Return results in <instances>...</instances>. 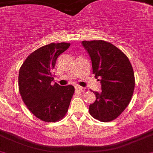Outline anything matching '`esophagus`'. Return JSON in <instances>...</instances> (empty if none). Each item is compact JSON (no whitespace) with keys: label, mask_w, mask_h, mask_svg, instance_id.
Listing matches in <instances>:
<instances>
[{"label":"esophagus","mask_w":153,"mask_h":153,"mask_svg":"<svg viewBox=\"0 0 153 153\" xmlns=\"http://www.w3.org/2000/svg\"><path fill=\"white\" fill-rule=\"evenodd\" d=\"M75 89L78 90V91H82V90L84 89V88H82V87L81 86H78V85H76V86H75Z\"/></svg>","instance_id":"obj_1"}]
</instances>
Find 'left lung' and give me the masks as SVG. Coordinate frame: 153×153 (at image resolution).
I'll list each match as a JSON object with an SVG mask.
<instances>
[{"mask_svg":"<svg viewBox=\"0 0 153 153\" xmlns=\"http://www.w3.org/2000/svg\"><path fill=\"white\" fill-rule=\"evenodd\" d=\"M91 56L93 73L100 78L101 92H94L96 100L90 114L100 122L115 119L128 106L134 90V70L127 56L105 41H82Z\"/></svg>","mask_w":153,"mask_h":153,"instance_id":"obj_1","label":"left lung"}]
</instances>
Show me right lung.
<instances>
[{
  "mask_svg": "<svg viewBox=\"0 0 153 153\" xmlns=\"http://www.w3.org/2000/svg\"><path fill=\"white\" fill-rule=\"evenodd\" d=\"M69 46L63 42L41 47L27 57L19 69V90L22 100L44 122H56L63 118L73 96L72 85H52L57 57Z\"/></svg>",
  "mask_w": 153,
  "mask_h": 153,
  "instance_id": "1",
  "label": "right lung"
}]
</instances>
